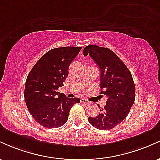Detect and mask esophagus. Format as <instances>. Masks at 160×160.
<instances>
[{
	"label": "esophagus",
	"instance_id": "1",
	"mask_svg": "<svg viewBox=\"0 0 160 160\" xmlns=\"http://www.w3.org/2000/svg\"><path fill=\"white\" fill-rule=\"evenodd\" d=\"M80 102H81L82 104H86V105H88V104H89V103H90V102H89V101L86 100V99H85V98H81Z\"/></svg>",
	"mask_w": 160,
	"mask_h": 160
}]
</instances>
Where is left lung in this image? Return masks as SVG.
Here are the masks:
<instances>
[{
	"label": "left lung",
	"instance_id": "8db88e82",
	"mask_svg": "<svg viewBox=\"0 0 160 160\" xmlns=\"http://www.w3.org/2000/svg\"><path fill=\"white\" fill-rule=\"evenodd\" d=\"M88 54L100 68V94L108 98L103 108L98 105L99 114L89 117V122L98 129H111L124 120L135 102L132 76L123 62L110 49L89 45L83 49L84 56Z\"/></svg>",
	"mask_w": 160,
	"mask_h": 160
}]
</instances>
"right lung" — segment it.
<instances>
[{
	"instance_id": "add662e5",
	"label": "right lung",
	"mask_w": 160,
	"mask_h": 160,
	"mask_svg": "<svg viewBox=\"0 0 160 160\" xmlns=\"http://www.w3.org/2000/svg\"><path fill=\"white\" fill-rule=\"evenodd\" d=\"M82 47H65L46 52L28 75L25 86V103L29 112L40 125L58 128L68 119L69 112L79 98H67L58 89L64 86L68 70Z\"/></svg>"
}]
</instances>
